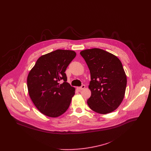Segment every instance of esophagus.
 <instances>
[{"mask_svg": "<svg viewBox=\"0 0 151 151\" xmlns=\"http://www.w3.org/2000/svg\"><path fill=\"white\" fill-rule=\"evenodd\" d=\"M85 85H82V86H81V87H78V88L79 90H82L84 89V88H85Z\"/></svg>", "mask_w": 151, "mask_h": 151, "instance_id": "obj_1", "label": "esophagus"}]
</instances>
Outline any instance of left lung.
Listing matches in <instances>:
<instances>
[{"mask_svg": "<svg viewBox=\"0 0 151 151\" xmlns=\"http://www.w3.org/2000/svg\"><path fill=\"white\" fill-rule=\"evenodd\" d=\"M90 69L91 97L87 103L94 112L106 114L121 103L125 92L127 76L119 58L99 48L80 52Z\"/></svg>", "mask_w": 151, "mask_h": 151, "instance_id": "left-lung-1", "label": "left lung"}]
</instances>
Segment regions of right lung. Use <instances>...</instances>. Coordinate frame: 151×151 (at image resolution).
<instances>
[{
  "label": "right lung",
  "mask_w": 151,
  "mask_h": 151,
  "mask_svg": "<svg viewBox=\"0 0 151 151\" xmlns=\"http://www.w3.org/2000/svg\"><path fill=\"white\" fill-rule=\"evenodd\" d=\"M76 55L73 51L57 50L39 57L29 72V96L44 115L57 117L69 108L75 88L67 82L65 71Z\"/></svg>",
  "instance_id": "right-lung-1"
}]
</instances>
